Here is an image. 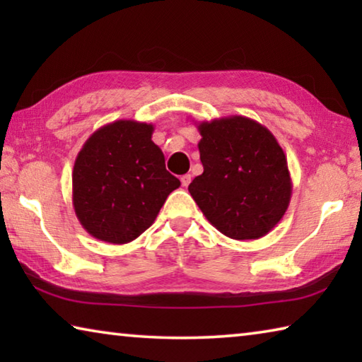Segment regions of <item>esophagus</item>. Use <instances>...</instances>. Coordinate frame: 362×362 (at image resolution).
<instances>
[{
    "label": "esophagus",
    "mask_w": 362,
    "mask_h": 362,
    "mask_svg": "<svg viewBox=\"0 0 362 362\" xmlns=\"http://www.w3.org/2000/svg\"><path fill=\"white\" fill-rule=\"evenodd\" d=\"M180 182H182L183 187H188L189 182H192V175H189V174L182 175V177H180Z\"/></svg>",
    "instance_id": "1"
}]
</instances>
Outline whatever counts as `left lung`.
I'll use <instances>...</instances> for the list:
<instances>
[{
    "instance_id": "obj_1",
    "label": "left lung",
    "mask_w": 362,
    "mask_h": 362,
    "mask_svg": "<svg viewBox=\"0 0 362 362\" xmlns=\"http://www.w3.org/2000/svg\"><path fill=\"white\" fill-rule=\"evenodd\" d=\"M204 173L188 192L206 218L231 240H259L287 211L292 180L276 137L246 116L199 122Z\"/></svg>"
}]
</instances>
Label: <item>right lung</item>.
Returning a JSON list of instances; mask_svg holds the SVG:
<instances>
[{
	"label": "right lung",
	"mask_w": 362,
	"mask_h": 362,
	"mask_svg": "<svg viewBox=\"0 0 362 362\" xmlns=\"http://www.w3.org/2000/svg\"><path fill=\"white\" fill-rule=\"evenodd\" d=\"M153 131V124L119 119L97 129L79 150L71 174L73 207L83 228L97 240L134 241L180 187L166 170Z\"/></svg>",
	"instance_id": "obj_1"
}]
</instances>
